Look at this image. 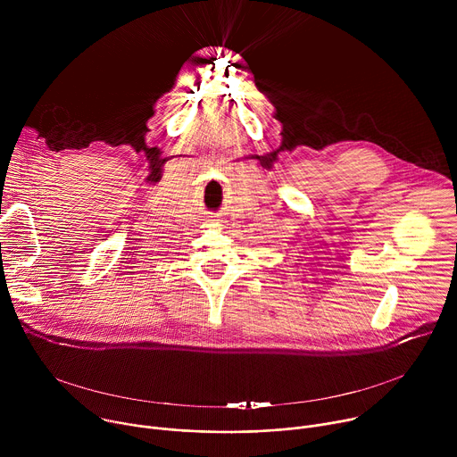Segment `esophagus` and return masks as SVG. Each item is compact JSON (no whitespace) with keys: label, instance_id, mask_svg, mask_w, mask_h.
I'll list each match as a JSON object with an SVG mask.
<instances>
[{"label":"esophagus","instance_id":"1","mask_svg":"<svg viewBox=\"0 0 457 457\" xmlns=\"http://www.w3.org/2000/svg\"><path fill=\"white\" fill-rule=\"evenodd\" d=\"M220 222H222V220L219 219V215H213V213H212V215L206 217V226H208V228H219V226H222Z\"/></svg>","mask_w":457,"mask_h":457}]
</instances>
